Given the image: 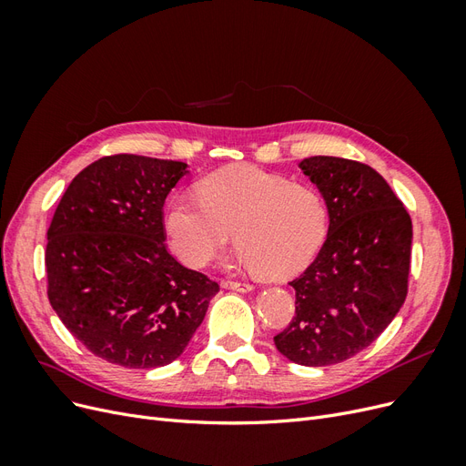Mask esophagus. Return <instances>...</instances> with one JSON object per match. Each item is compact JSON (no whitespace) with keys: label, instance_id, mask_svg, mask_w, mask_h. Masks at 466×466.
Listing matches in <instances>:
<instances>
[{"label":"esophagus","instance_id":"1","mask_svg":"<svg viewBox=\"0 0 466 466\" xmlns=\"http://www.w3.org/2000/svg\"><path fill=\"white\" fill-rule=\"evenodd\" d=\"M221 288H223V289L241 291V293H248V291L255 289L250 284H241V281H221Z\"/></svg>","mask_w":466,"mask_h":466}]
</instances>
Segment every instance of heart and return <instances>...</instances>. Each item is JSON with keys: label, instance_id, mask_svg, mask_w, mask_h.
Wrapping results in <instances>:
<instances>
[{"label": "heart", "instance_id": "heart-1", "mask_svg": "<svg viewBox=\"0 0 466 466\" xmlns=\"http://www.w3.org/2000/svg\"><path fill=\"white\" fill-rule=\"evenodd\" d=\"M165 229L175 257L190 268L219 255L235 231L237 262L279 281L315 260L329 235V208L313 187L237 165L209 175L200 200L175 196Z\"/></svg>", "mask_w": 466, "mask_h": 466}]
</instances>
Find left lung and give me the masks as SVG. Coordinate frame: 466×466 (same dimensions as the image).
<instances>
[{
  "mask_svg": "<svg viewBox=\"0 0 466 466\" xmlns=\"http://www.w3.org/2000/svg\"><path fill=\"white\" fill-rule=\"evenodd\" d=\"M299 168L329 208L319 257L289 281L295 317L274 344L289 361L322 368L375 342L406 299L412 219L375 168L329 155Z\"/></svg>",
  "mask_w": 466,
  "mask_h": 466,
  "instance_id": "1",
  "label": "left lung"
}]
</instances>
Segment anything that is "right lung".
<instances>
[{
    "label": "right lung",
    "instance_id": "obj_1",
    "mask_svg": "<svg viewBox=\"0 0 466 466\" xmlns=\"http://www.w3.org/2000/svg\"><path fill=\"white\" fill-rule=\"evenodd\" d=\"M187 173L180 161L110 155L69 182L50 223V305L83 346L122 368L180 358L219 291L165 247L163 204Z\"/></svg>",
    "mask_w": 466,
    "mask_h": 466
}]
</instances>
